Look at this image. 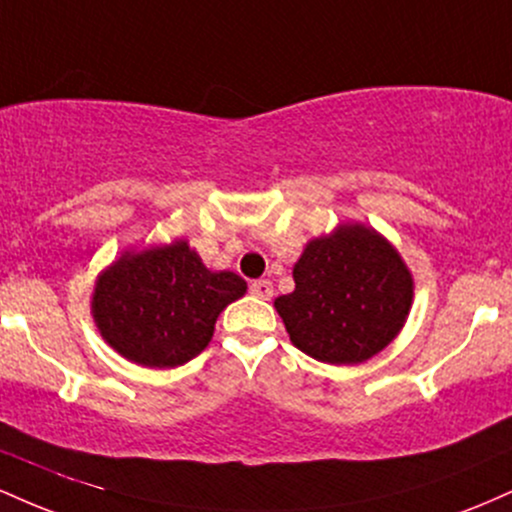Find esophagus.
I'll return each mask as SVG.
<instances>
[{
    "mask_svg": "<svg viewBox=\"0 0 512 512\" xmlns=\"http://www.w3.org/2000/svg\"><path fill=\"white\" fill-rule=\"evenodd\" d=\"M250 293H252V296L262 298V301H269V298L274 296V286H272V281H267V279H257V281H252V284H250Z\"/></svg>",
    "mask_w": 512,
    "mask_h": 512,
    "instance_id": "esophagus-1",
    "label": "esophagus"
}]
</instances>
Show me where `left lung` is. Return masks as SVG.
<instances>
[{
    "label": "left lung",
    "mask_w": 512,
    "mask_h": 512,
    "mask_svg": "<svg viewBox=\"0 0 512 512\" xmlns=\"http://www.w3.org/2000/svg\"><path fill=\"white\" fill-rule=\"evenodd\" d=\"M296 289L274 301L291 342L332 366H356L402 332L414 276L395 245L373 226L339 223L308 240L293 264Z\"/></svg>",
    "instance_id": "1"
}]
</instances>
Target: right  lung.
<instances>
[{
	"mask_svg": "<svg viewBox=\"0 0 512 512\" xmlns=\"http://www.w3.org/2000/svg\"><path fill=\"white\" fill-rule=\"evenodd\" d=\"M245 291L236 272H211L185 238H175L115 257L96 276L91 315L122 358L175 368L207 349L221 310Z\"/></svg>",
	"mask_w": 512,
	"mask_h": 512,
	"instance_id": "right-lung-1",
	"label": "right lung"
}]
</instances>
